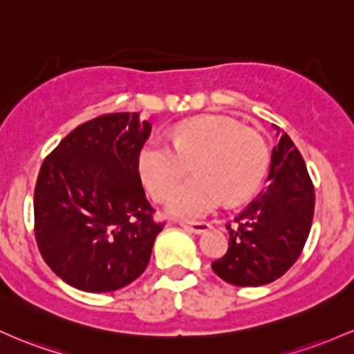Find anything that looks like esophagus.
Segmentation results:
<instances>
[{
  "label": "esophagus",
  "instance_id": "esophagus-1",
  "mask_svg": "<svg viewBox=\"0 0 354 354\" xmlns=\"http://www.w3.org/2000/svg\"><path fill=\"white\" fill-rule=\"evenodd\" d=\"M180 225L184 229L190 230V232H194V234H202V232H205V230L210 229V224H209V222H205V221H198V222L180 221Z\"/></svg>",
  "mask_w": 354,
  "mask_h": 354
}]
</instances>
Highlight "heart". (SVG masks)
Segmentation results:
<instances>
[{"label":"heart","mask_w":354,"mask_h":354,"mask_svg":"<svg viewBox=\"0 0 354 354\" xmlns=\"http://www.w3.org/2000/svg\"><path fill=\"white\" fill-rule=\"evenodd\" d=\"M172 147L147 142L138 152L142 184L157 202H164L192 165L196 179L179 188L169 201V212L196 219L216 209L245 201L257 189L268 169L269 150L263 135L224 117H202L174 129Z\"/></svg>","instance_id":"heart-1"}]
</instances>
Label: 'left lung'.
Instances as JSON below:
<instances>
[{
	"mask_svg": "<svg viewBox=\"0 0 354 354\" xmlns=\"http://www.w3.org/2000/svg\"><path fill=\"white\" fill-rule=\"evenodd\" d=\"M269 187L227 224L229 249L212 269L234 286L279 279L303 252L315 216V185L289 135L276 127Z\"/></svg>",
	"mask_w": 354,
	"mask_h": 354,
	"instance_id": "left-lung-1",
	"label": "left lung"
}]
</instances>
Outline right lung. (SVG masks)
I'll return each instance as SVG.
<instances>
[{
    "label": "right lung",
    "mask_w": 354,
    "mask_h": 354,
    "mask_svg": "<svg viewBox=\"0 0 354 354\" xmlns=\"http://www.w3.org/2000/svg\"><path fill=\"white\" fill-rule=\"evenodd\" d=\"M152 125L105 113L46 156L35 187V237L59 279L86 292L124 288L145 271L164 222L153 219L137 169Z\"/></svg>",
    "instance_id": "add662e5"
}]
</instances>
